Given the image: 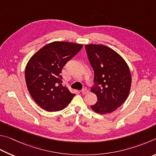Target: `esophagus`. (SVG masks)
Instances as JSON below:
<instances>
[{
	"mask_svg": "<svg viewBox=\"0 0 156 156\" xmlns=\"http://www.w3.org/2000/svg\"><path fill=\"white\" fill-rule=\"evenodd\" d=\"M88 90L87 89H83V90H81V93H82L83 94H88Z\"/></svg>",
	"mask_w": 156,
	"mask_h": 156,
	"instance_id": "esophagus-1",
	"label": "esophagus"
}]
</instances>
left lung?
I'll return each instance as SVG.
<instances>
[{"mask_svg":"<svg viewBox=\"0 0 156 156\" xmlns=\"http://www.w3.org/2000/svg\"><path fill=\"white\" fill-rule=\"evenodd\" d=\"M85 48L94 73L96 86L91 92L98 99L90 108L99 114L112 112L129 96L132 84L129 66L118 53L108 46L86 44Z\"/></svg>","mask_w":156,"mask_h":156,"instance_id":"1","label":"left lung"}]
</instances>
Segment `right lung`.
Masks as SVG:
<instances>
[{
    "instance_id": "add662e5",
    "label": "right lung",
    "mask_w": 156,
    "mask_h": 156,
    "mask_svg": "<svg viewBox=\"0 0 156 156\" xmlns=\"http://www.w3.org/2000/svg\"><path fill=\"white\" fill-rule=\"evenodd\" d=\"M82 47L80 44L55 41L41 48L29 60L24 72L27 89L43 110L60 111L72 101L75 94L62 86V70Z\"/></svg>"
}]
</instances>
